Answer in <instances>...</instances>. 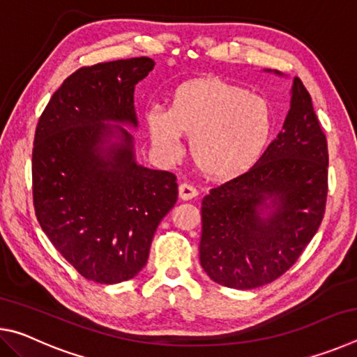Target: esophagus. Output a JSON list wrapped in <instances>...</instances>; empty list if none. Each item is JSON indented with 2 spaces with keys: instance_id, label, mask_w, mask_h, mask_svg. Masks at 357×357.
Listing matches in <instances>:
<instances>
[{
  "instance_id": "34e87169",
  "label": "esophagus",
  "mask_w": 357,
  "mask_h": 357,
  "mask_svg": "<svg viewBox=\"0 0 357 357\" xmlns=\"http://www.w3.org/2000/svg\"><path fill=\"white\" fill-rule=\"evenodd\" d=\"M197 195H198V190L193 185L187 184V183L179 185V198H181V200H184V202L192 200V198H195Z\"/></svg>"
}]
</instances>
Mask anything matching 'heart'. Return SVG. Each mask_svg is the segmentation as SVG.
Here are the masks:
<instances>
[{"label":"heart","instance_id":"obj_1","mask_svg":"<svg viewBox=\"0 0 357 357\" xmlns=\"http://www.w3.org/2000/svg\"><path fill=\"white\" fill-rule=\"evenodd\" d=\"M151 140L165 160L183 153V134L190 137V155L209 178L229 179L249 172L261 159L274 132L268 100L215 78L185 82L174 89L170 108L146 113Z\"/></svg>","mask_w":357,"mask_h":357}]
</instances>
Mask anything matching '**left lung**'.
<instances>
[{"mask_svg":"<svg viewBox=\"0 0 357 357\" xmlns=\"http://www.w3.org/2000/svg\"><path fill=\"white\" fill-rule=\"evenodd\" d=\"M328 165L312 98L294 77L282 132L261 159L203 198L200 263L209 279L252 289L285 274L321 225Z\"/></svg>","mask_w":357,"mask_h":357,"instance_id":"8db88e82","label":"left lung"}]
</instances>
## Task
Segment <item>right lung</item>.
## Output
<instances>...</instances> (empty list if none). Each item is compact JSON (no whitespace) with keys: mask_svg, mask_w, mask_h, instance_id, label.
<instances>
[{"mask_svg":"<svg viewBox=\"0 0 357 357\" xmlns=\"http://www.w3.org/2000/svg\"><path fill=\"white\" fill-rule=\"evenodd\" d=\"M153 69L146 56L78 69L36 128V217L84 279L105 285L140 273L157 227L178 200L176 176L138 164L134 137L121 128H138L135 84Z\"/></svg>","mask_w":357,"mask_h":357,"instance_id":"right-lung-1","label":"right lung"}]
</instances>
